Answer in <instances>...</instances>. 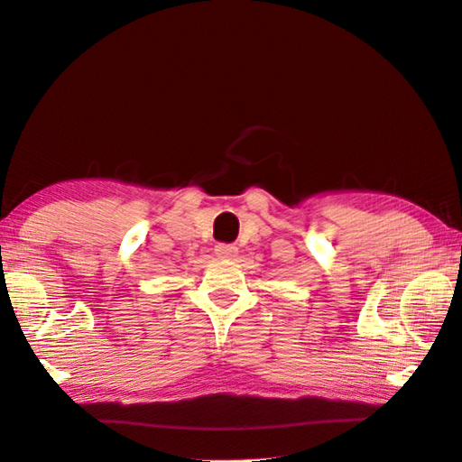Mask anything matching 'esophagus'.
I'll return each instance as SVG.
<instances>
[{"label": "esophagus", "instance_id": "34e87169", "mask_svg": "<svg viewBox=\"0 0 462 462\" xmlns=\"http://www.w3.org/2000/svg\"><path fill=\"white\" fill-rule=\"evenodd\" d=\"M215 254L220 259H234L236 255H238V247L232 245V244H218Z\"/></svg>", "mask_w": 462, "mask_h": 462}]
</instances>
